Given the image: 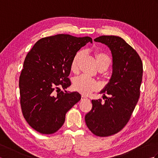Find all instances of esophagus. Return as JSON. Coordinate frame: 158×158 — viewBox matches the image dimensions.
I'll use <instances>...</instances> for the list:
<instances>
[{
    "label": "esophagus",
    "mask_w": 158,
    "mask_h": 158,
    "mask_svg": "<svg viewBox=\"0 0 158 158\" xmlns=\"http://www.w3.org/2000/svg\"><path fill=\"white\" fill-rule=\"evenodd\" d=\"M85 98H86L85 96H81V99H85Z\"/></svg>",
    "instance_id": "34e87169"
}]
</instances>
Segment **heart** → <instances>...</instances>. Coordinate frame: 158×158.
Instances as JSON below:
<instances>
[{"mask_svg": "<svg viewBox=\"0 0 158 158\" xmlns=\"http://www.w3.org/2000/svg\"><path fill=\"white\" fill-rule=\"evenodd\" d=\"M83 55V52H77L74 56L70 63V70L76 73L78 70L79 64ZM97 67L98 69L106 70L111 62L110 57L103 52H97L94 54ZM73 88L74 90L82 94L83 95H89L92 92L98 89L99 85L95 80L88 78L84 76L77 77L73 80Z\"/></svg>", "mask_w": 158, "mask_h": 158, "instance_id": "b5f03b06", "label": "heart"}]
</instances>
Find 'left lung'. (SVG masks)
Here are the masks:
<instances>
[{"label":"left lung","mask_w":158,"mask_h":158,"mask_svg":"<svg viewBox=\"0 0 158 158\" xmlns=\"http://www.w3.org/2000/svg\"><path fill=\"white\" fill-rule=\"evenodd\" d=\"M94 41L110 50L113 72L100 92L105 102L92 100V109L85 115V121L94 135L105 137L119 132L128 122L140 96L143 63L135 50L119 36H100Z\"/></svg>","instance_id":"8db88e82"}]
</instances>
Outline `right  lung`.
<instances>
[{
    "label": "right lung",
    "mask_w": 158,
    "mask_h": 158,
    "mask_svg": "<svg viewBox=\"0 0 158 158\" xmlns=\"http://www.w3.org/2000/svg\"><path fill=\"white\" fill-rule=\"evenodd\" d=\"M89 42V36L59 34L39 40L26 56L19 80L20 104L26 122L37 132H57L66 113L81 100L79 93L66 89L71 85L68 77L73 57ZM60 86L64 91L57 92Z\"/></svg>",
    "instance_id": "right-lung-1"
}]
</instances>
